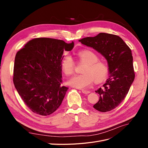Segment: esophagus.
<instances>
[{"instance_id": "34e87169", "label": "esophagus", "mask_w": 148, "mask_h": 148, "mask_svg": "<svg viewBox=\"0 0 148 148\" xmlns=\"http://www.w3.org/2000/svg\"><path fill=\"white\" fill-rule=\"evenodd\" d=\"M82 92H83V94H85V95H88V94H89V92H90V91H89L84 90V89H82Z\"/></svg>"}]
</instances>
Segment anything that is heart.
Masks as SVG:
<instances>
[{
  "label": "heart",
  "instance_id": "b5f03b06",
  "mask_svg": "<svg viewBox=\"0 0 148 148\" xmlns=\"http://www.w3.org/2000/svg\"><path fill=\"white\" fill-rule=\"evenodd\" d=\"M79 62L85 64L82 70L83 74L77 75L69 79L67 84L78 88L85 89L92 84L94 80L99 83L104 81L109 73V68L105 62L99 60L96 53L84 50L77 53ZM61 68L66 75L73 73L75 62L70 56L66 55L61 60Z\"/></svg>",
  "mask_w": 148,
  "mask_h": 148
}]
</instances>
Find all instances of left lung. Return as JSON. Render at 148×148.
Masks as SVG:
<instances>
[{
  "label": "left lung",
  "instance_id": "8db88e82",
  "mask_svg": "<svg viewBox=\"0 0 148 148\" xmlns=\"http://www.w3.org/2000/svg\"><path fill=\"white\" fill-rule=\"evenodd\" d=\"M79 41L95 49L107 61L109 77L103 88L96 91L99 100L93 107L102 112L110 111L123 101L135 79L131 49L118 36L104 33Z\"/></svg>",
  "mask_w": 148,
  "mask_h": 148
}]
</instances>
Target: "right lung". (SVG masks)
Masks as SVG:
<instances>
[{"label": "right lung", "mask_w": 148, "mask_h": 148, "mask_svg": "<svg viewBox=\"0 0 148 148\" xmlns=\"http://www.w3.org/2000/svg\"><path fill=\"white\" fill-rule=\"evenodd\" d=\"M74 42L39 38L30 40L16 53L13 81L31 111L46 116L59 108L69 88L62 86L61 60Z\"/></svg>", "instance_id": "obj_1"}]
</instances>
